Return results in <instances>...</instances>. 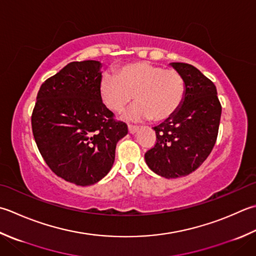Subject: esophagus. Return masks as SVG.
Wrapping results in <instances>:
<instances>
[{
  "label": "esophagus",
  "instance_id": "1",
  "mask_svg": "<svg viewBox=\"0 0 256 256\" xmlns=\"http://www.w3.org/2000/svg\"><path fill=\"white\" fill-rule=\"evenodd\" d=\"M138 130V126H135V125H128V132L131 134H134Z\"/></svg>",
  "mask_w": 256,
  "mask_h": 256
}]
</instances>
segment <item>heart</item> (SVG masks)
Wrapping results in <instances>:
<instances>
[{
  "mask_svg": "<svg viewBox=\"0 0 256 256\" xmlns=\"http://www.w3.org/2000/svg\"><path fill=\"white\" fill-rule=\"evenodd\" d=\"M100 96L108 110L121 113L131 103L133 120L165 121L178 111L185 96V81L176 70L151 62L123 65L116 73L104 72L98 84Z\"/></svg>",
  "mask_w": 256,
  "mask_h": 256,
  "instance_id": "obj_1",
  "label": "heart"
}]
</instances>
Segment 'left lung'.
I'll return each instance as SVG.
<instances>
[{"label": "left lung", "instance_id": "8db88e82", "mask_svg": "<svg viewBox=\"0 0 256 256\" xmlns=\"http://www.w3.org/2000/svg\"><path fill=\"white\" fill-rule=\"evenodd\" d=\"M185 81L178 111L158 126L156 143L145 153L148 166L165 178L194 172L208 158L216 142L222 106L216 88L196 68L171 63Z\"/></svg>", "mask_w": 256, "mask_h": 256}]
</instances>
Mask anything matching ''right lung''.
<instances>
[{"mask_svg": "<svg viewBox=\"0 0 256 256\" xmlns=\"http://www.w3.org/2000/svg\"><path fill=\"white\" fill-rule=\"evenodd\" d=\"M98 61L71 62L38 90L32 131L48 168L68 182L88 186L112 168L128 125L103 104Z\"/></svg>", "mask_w": 256, "mask_h": 256, "instance_id": "obj_1", "label": "right lung"}]
</instances>
